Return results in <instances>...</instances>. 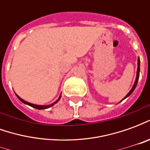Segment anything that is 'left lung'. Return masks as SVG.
Listing matches in <instances>:
<instances>
[{"instance_id":"left-lung-1","label":"left lung","mask_w":150,"mask_h":150,"mask_svg":"<svg viewBox=\"0 0 150 150\" xmlns=\"http://www.w3.org/2000/svg\"><path fill=\"white\" fill-rule=\"evenodd\" d=\"M137 78H136V81L135 83H134V85H133V87H132V88L131 89V91H129V93H128V95L126 96L125 97V98H127L128 96H129L130 95L132 94V91H134V89L136 88V87H137V82H138V79H139V75H140V59H138V61H137ZM124 100V99H123Z\"/></svg>"}]
</instances>
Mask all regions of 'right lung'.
Returning <instances> with one entry per match:
<instances>
[{
  "label": "right lung",
  "mask_w": 150,
  "mask_h": 150,
  "mask_svg": "<svg viewBox=\"0 0 150 150\" xmlns=\"http://www.w3.org/2000/svg\"><path fill=\"white\" fill-rule=\"evenodd\" d=\"M18 96V99H19V100H21V102H22V103H24V104H28V105H30V106L34 108H36V109H46V108H48L51 107V106H53L54 104H56V103H57V102H58V101H59V100H60V98H61V96H60L59 99H58V100H56L55 102H54V103H53V104H50V105H45V106H42V105H37V104H30V103H29V102H26V101H25L24 100H22V99L19 97L18 96Z\"/></svg>",
  "instance_id": "add662e5"
}]
</instances>
